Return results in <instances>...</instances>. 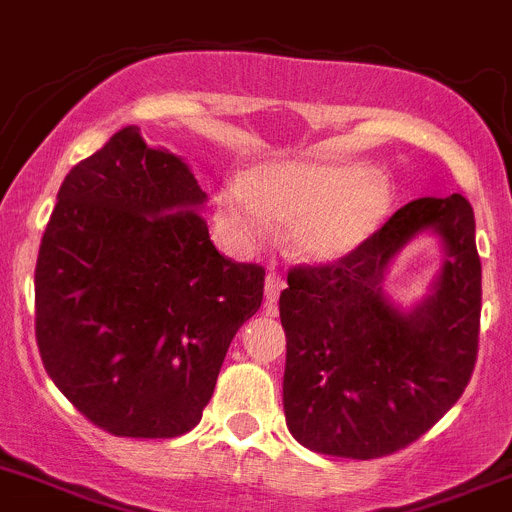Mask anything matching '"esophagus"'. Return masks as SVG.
<instances>
[{"label":"esophagus","instance_id":"esophagus-1","mask_svg":"<svg viewBox=\"0 0 512 512\" xmlns=\"http://www.w3.org/2000/svg\"><path fill=\"white\" fill-rule=\"evenodd\" d=\"M283 288H285V280L280 278V275L275 273V270H270V273H267V278H265V296H267V301H270V303L278 301L280 290H283Z\"/></svg>","mask_w":512,"mask_h":512}]
</instances>
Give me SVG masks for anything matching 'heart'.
Listing matches in <instances>:
<instances>
[{
  "mask_svg": "<svg viewBox=\"0 0 512 512\" xmlns=\"http://www.w3.org/2000/svg\"><path fill=\"white\" fill-rule=\"evenodd\" d=\"M388 178L365 163H273L250 178H232L216 199L224 232L252 245L270 219L290 224V250L311 262H331L357 250L388 216Z\"/></svg>",
  "mask_w": 512,
  "mask_h": 512,
  "instance_id": "obj_1",
  "label": "heart"
}]
</instances>
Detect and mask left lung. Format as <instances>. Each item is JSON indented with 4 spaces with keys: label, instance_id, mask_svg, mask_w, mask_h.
<instances>
[{
    "label": "left lung",
    "instance_id": "1",
    "mask_svg": "<svg viewBox=\"0 0 512 512\" xmlns=\"http://www.w3.org/2000/svg\"><path fill=\"white\" fill-rule=\"evenodd\" d=\"M423 228L440 234L447 260L435 296L400 314L381 280L399 247ZM278 306L293 439L344 459L405 449L462 398L477 362L482 265L472 206L462 193L400 206L349 255L290 267Z\"/></svg>",
    "mask_w": 512,
    "mask_h": 512
}]
</instances>
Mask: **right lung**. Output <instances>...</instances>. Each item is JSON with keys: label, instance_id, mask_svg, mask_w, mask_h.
<instances>
[{"label": "right lung", "instance_id": "obj_1", "mask_svg": "<svg viewBox=\"0 0 512 512\" xmlns=\"http://www.w3.org/2000/svg\"><path fill=\"white\" fill-rule=\"evenodd\" d=\"M188 165L124 127L73 165L35 265L45 372L94 426L173 439L201 421L265 267L216 250Z\"/></svg>", "mask_w": 512, "mask_h": 512}]
</instances>
